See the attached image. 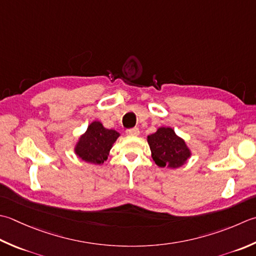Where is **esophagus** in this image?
I'll list each match as a JSON object with an SVG mask.
<instances>
[{"label":"esophagus","instance_id":"1","mask_svg":"<svg viewBox=\"0 0 256 256\" xmlns=\"http://www.w3.org/2000/svg\"><path fill=\"white\" fill-rule=\"evenodd\" d=\"M126 134H128V135H138V134H140V130H138V128H128V130H126Z\"/></svg>","mask_w":256,"mask_h":256}]
</instances>
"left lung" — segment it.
<instances>
[{"mask_svg":"<svg viewBox=\"0 0 256 256\" xmlns=\"http://www.w3.org/2000/svg\"><path fill=\"white\" fill-rule=\"evenodd\" d=\"M152 158L160 168H176L190 158V150L171 128H160L148 136Z\"/></svg>","mask_w":256,"mask_h":256,"instance_id":"left-lung-1","label":"left lung"}]
</instances>
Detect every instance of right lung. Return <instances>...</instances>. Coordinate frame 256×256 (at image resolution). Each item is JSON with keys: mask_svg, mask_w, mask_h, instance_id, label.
Masks as SVG:
<instances>
[{"mask_svg": "<svg viewBox=\"0 0 256 256\" xmlns=\"http://www.w3.org/2000/svg\"><path fill=\"white\" fill-rule=\"evenodd\" d=\"M118 138L116 131L105 128L100 122H93L80 138L75 153L85 162L102 164L106 161L110 150Z\"/></svg>", "mask_w": 256, "mask_h": 256, "instance_id": "obj_1", "label": "right lung"}]
</instances>
